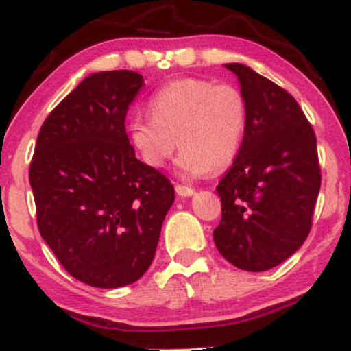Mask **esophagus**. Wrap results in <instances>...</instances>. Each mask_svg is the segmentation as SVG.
Returning <instances> with one entry per match:
<instances>
[{
    "label": "esophagus",
    "mask_w": 351,
    "mask_h": 351,
    "mask_svg": "<svg viewBox=\"0 0 351 351\" xmlns=\"http://www.w3.org/2000/svg\"><path fill=\"white\" fill-rule=\"evenodd\" d=\"M176 192H177V195H179V197H192V195L195 193V190L192 189V186L177 184L176 185Z\"/></svg>",
    "instance_id": "obj_1"
}]
</instances>
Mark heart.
Returning <instances> with one entry per match:
<instances>
[{
	"label": "heart",
	"mask_w": 351,
	"mask_h": 351,
	"mask_svg": "<svg viewBox=\"0 0 351 351\" xmlns=\"http://www.w3.org/2000/svg\"><path fill=\"white\" fill-rule=\"evenodd\" d=\"M149 116L129 124L130 142L145 165L162 167L179 143L180 169L203 176L234 162L247 129V101L235 85L185 77L153 95Z\"/></svg>",
	"instance_id": "1"
}]
</instances>
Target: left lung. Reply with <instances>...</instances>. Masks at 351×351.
<instances>
[{"mask_svg":"<svg viewBox=\"0 0 351 351\" xmlns=\"http://www.w3.org/2000/svg\"><path fill=\"white\" fill-rule=\"evenodd\" d=\"M247 101L240 152L216 186L213 239L230 265L261 272L284 263L311 230L321 189L316 135L295 98L243 64H226Z\"/></svg>","mask_w":351,"mask_h":351,"instance_id":"obj_1","label":"left lung"}]
</instances>
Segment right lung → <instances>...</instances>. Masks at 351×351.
<instances>
[{"instance_id":"obj_1","label":"right lung","mask_w":351,"mask_h":351,"mask_svg":"<svg viewBox=\"0 0 351 351\" xmlns=\"http://www.w3.org/2000/svg\"><path fill=\"white\" fill-rule=\"evenodd\" d=\"M142 86L132 71L85 77L45 119L30 162L40 235L72 277L98 289L147 272L174 203V186L135 158L125 132Z\"/></svg>"}]
</instances>
